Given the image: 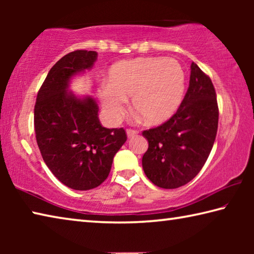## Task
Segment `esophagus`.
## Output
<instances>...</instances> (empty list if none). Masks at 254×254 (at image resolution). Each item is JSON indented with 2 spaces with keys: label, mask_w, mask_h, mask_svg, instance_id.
<instances>
[{
  "label": "esophagus",
  "mask_w": 254,
  "mask_h": 254,
  "mask_svg": "<svg viewBox=\"0 0 254 254\" xmlns=\"http://www.w3.org/2000/svg\"><path fill=\"white\" fill-rule=\"evenodd\" d=\"M127 134L128 139H131V137H134L137 134V131L135 130H132V128H127Z\"/></svg>",
  "instance_id": "esophagus-1"
}]
</instances>
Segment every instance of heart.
I'll return each instance as SVG.
<instances>
[{
    "label": "heart",
    "mask_w": 254,
    "mask_h": 254,
    "mask_svg": "<svg viewBox=\"0 0 254 254\" xmlns=\"http://www.w3.org/2000/svg\"><path fill=\"white\" fill-rule=\"evenodd\" d=\"M186 76L174 58L144 57L112 66L109 83L102 84L100 98L111 122L121 120L131 96L132 109L145 122L157 124L170 119L184 98Z\"/></svg>",
    "instance_id": "1"
}]
</instances>
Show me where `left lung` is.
I'll return each instance as SVG.
<instances>
[{"label": "left lung", "instance_id": "obj_1", "mask_svg": "<svg viewBox=\"0 0 254 254\" xmlns=\"http://www.w3.org/2000/svg\"><path fill=\"white\" fill-rule=\"evenodd\" d=\"M218 106L212 80L195 63L186 95L168 121L142 132L149 148L142 157L144 174L156 186L182 187L203 168L213 148Z\"/></svg>", "mask_w": 254, "mask_h": 254}]
</instances>
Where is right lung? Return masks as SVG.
I'll list each match as a JSON object with an SVG mask.
<instances>
[{"mask_svg": "<svg viewBox=\"0 0 254 254\" xmlns=\"http://www.w3.org/2000/svg\"><path fill=\"white\" fill-rule=\"evenodd\" d=\"M96 51L76 50L49 70L34 105V131L46 165L59 182L75 190H88L107 178L113 158L127 141L121 128H106L91 96L68 91L70 79L91 69Z\"/></svg>", "mask_w": 254, "mask_h": 254, "instance_id": "obj_1", "label": "right lung"}]
</instances>
